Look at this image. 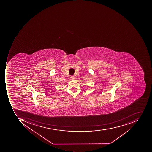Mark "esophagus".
<instances>
[{
    "label": "esophagus",
    "mask_w": 152,
    "mask_h": 152,
    "mask_svg": "<svg viewBox=\"0 0 152 152\" xmlns=\"http://www.w3.org/2000/svg\"><path fill=\"white\" fill-rule=\"evenodd\" d=\"M70 78L72 80H74L75 79V77L74 76H72L70 77Z\"/></svg>",
    "instance_id": "34e87169"
}]
</instances>
